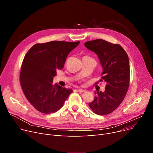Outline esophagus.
Instances as JSON below:
<instances>
[{
  "label": "esophagus",
  "instance_id": "1",
  "mask_svg": "<svg viewBox=\"0 0 153 153\" xmlns=\"http://www.w3.org/2000/svg\"><path fill=\"white\" fill-rule=\"evenodd\" d=\"M77 91H78V92H79V93H83V92L85 91V90H83V89H78Z\"/></svg>",
  "mask_w": 153,
  "mask_h": 153
}]
</instances>
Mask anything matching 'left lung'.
I'll return each instance as SVG.
<instances>
[{
  "instance_id": "left-lung-1",
  "label": "left lung",
  "mask_w": 153,
  "mask_h": 153,
  "mask_svg": "<svg viewBox=\"0 0 153 153\" xmlns=\"http://www.w3.org/2000/svg\"><path fill=\"white\" fill-rule=\"evenodd\" d=\"M85 46L98 55L103 68L100 82L106 83L105 91L97 90V96L88 105L97 114H108L120 106L128 90L130 79L128 56L119 44L102 39L88 41L85 43Z\"/></svg>"
}]
</instances>
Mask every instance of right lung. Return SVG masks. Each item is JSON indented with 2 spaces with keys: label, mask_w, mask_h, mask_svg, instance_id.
Returning <instances> with one entry per match:
<instances>
[{
  "label": "right lung",
  "mask_w": 153,
  "mask_h": 153,
  "mask_svg": "<svg viewBox=\"0 0 153 153\" xmlns=\"http://www.w3.org/2000/svg\"><path fill=\"white\" fill-rule=\"evenodd\" d=\"M80 42L52 41L34 45L22 64L20 82L25 97L39 111L50 114L63 106L73 91L53 84L56 70L63 68L71 51Z\"/></svg>",
  "instance_id": "add662e5"
}]
</instances>
